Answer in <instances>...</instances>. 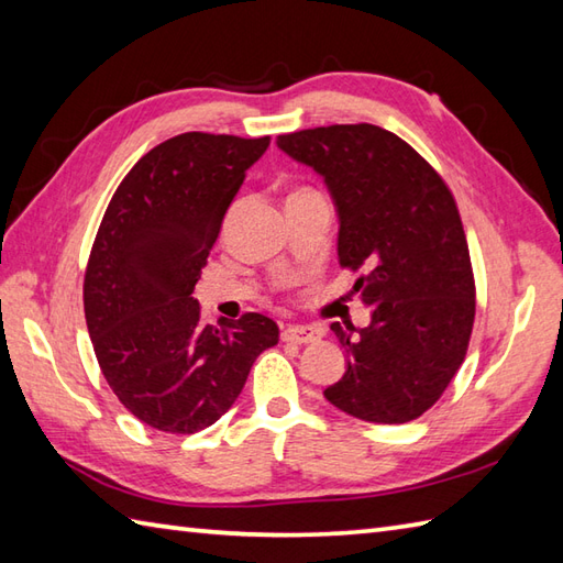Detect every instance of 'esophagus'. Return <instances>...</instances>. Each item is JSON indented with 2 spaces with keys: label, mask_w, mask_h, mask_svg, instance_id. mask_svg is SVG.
I'll return each instance as SVG.
<instances>
[{
  "label": "esophagus",
  "mask_w": 563,
  "mask_h": 563,
  "mask_svg": "<svg viewBox=\"0 0 563 563\" xmlns=\"http://www.w3.org/2000/svg\"><path fill=\"white\" fill-rule=\"evenodd\" d=\"M321 331L319 327H309V324H290V327H283L280 331V339L283 341H290V343H314L321 339Z\"/></svg>",
  "instance_id": "esophagus-1"
}]
</instances>
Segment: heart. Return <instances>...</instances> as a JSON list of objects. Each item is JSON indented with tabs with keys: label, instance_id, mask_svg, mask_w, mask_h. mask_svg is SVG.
<instances>
[{
	"label": "heart",
	"instance_id": "1",
	"mask_svg": "<svg viewBox=\"0 0 563 563\" xmlns=\"http://www.w3.org/2000/svg\"><path fill=\"white\" fill-rule=\"evenodd\" d=\"M302 190H307V188H302Z\"/></svg>",
	"mask_w": 563,
	"mask_h": 563
}]
</instances>
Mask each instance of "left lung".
Masks as SVG:
<instances>
[{"mask_svg": "<svg viewBox=\"0 0 563 563\" xmlns=\"http://www.w3.org/2000/svg\"><path fill=\"white\" fill-rule=\"evenodd\" d=\"M278 147L324 176L339 208V263L373 321H333L343 377L324 389L336 409L369 423L423 416L470 349L476 285L457 202L409 142L355 123L278 135Z\"/></svg>", "mask_w": 563, "mask_h": 563, "instance_id": "1", "label": "left lung"}]
</instances>
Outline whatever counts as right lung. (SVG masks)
I'll list each match as a JSON object with an SVG mask.
<instances>
[{
  "instance_id": "add662e5",
  "label": "right lung",
  "mask_w": 563,
  "mask_h": 563,
  "mask_svg": "<svg viewBox=\"0 0 563 563\" xmlns=\"http://www.w3.org/2000/svg\"><path fill=\"white\" fill-rule=\"evenodd\" d=\"M271 137L184 133L142 157L115 188L84 273L93 353L125 409L190 435L236 401L278 324L246 312L202 324L190 297L246 169Z\"/></svg>"
}]
</instances>
